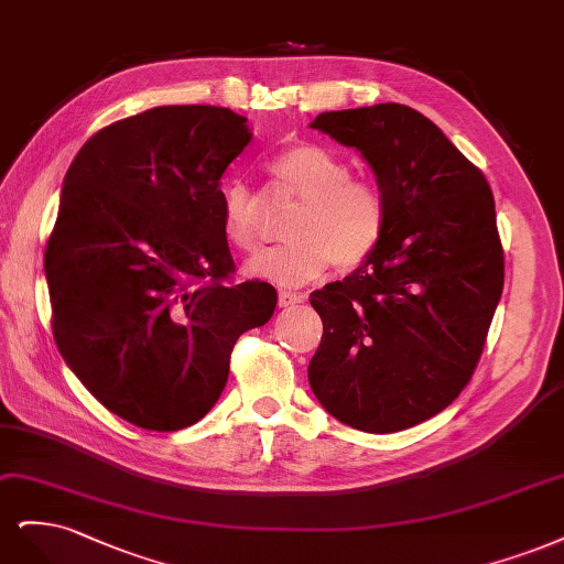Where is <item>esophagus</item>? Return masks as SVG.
<instances>
[{
    "mask_svg": "<svg viewBox=\"0 0 564 564\" xmlns=\"http://www.w3.org/2000/svg\"><path fill=\"white\" fill-rule=\"evenodd\" d=\"M306 297L302 293H290V290H279V304L281 306H295L302 304Z\"/></svg>",
    "mask_w": 564,
    "mask_h": 564,
    "instance_id": "1",
    "label": "esophagus"
}]
</instances>
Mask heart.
Listing matches in <instances>:
<instances>
[{
	"mask_svg": "<svg viewBox=\"0 0 564 564\" xmlns=\"http://www.w3.org/2000/svg\"><path fill=\"white\" fill-rule=\"evenodd\" d=\"M269 171L302 198V208L290 223L293 241L252 258L248 274L276 285H302L333 262L356 269L379 250L389 227L387 196L375 180L351 175L347 159L323 144L297 142L271 156ZM223 229L236 250L258 248V204L243 183L225 187Z\"/></svg>",
	"mask_w": 564,
	"mask_h": 564,
	"instance_id": "heart-1",
	"label": "heart"
}]
</instances>
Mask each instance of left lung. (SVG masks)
Returning a JSON list of instances; mask_svg holds the SVG:
<instances>
[{"label": "left lung", "mask_w": 564, "mask_h": 564, "mask_svg": "<svg viewBox=\"0 0 564 564\" xmlns=\"http://www.w3.org/2000/svg\"><path fill=\"white\" fill-rule=\"evenodd\" d=\"M312 129L366 156L389 227L366 264L312 293L323 337L308 384L341 424L403 431L445 410L480 360L503 290L495 196L408 105L323 112Z\"/></svg>", "instance_id": "1"}]
</instances>
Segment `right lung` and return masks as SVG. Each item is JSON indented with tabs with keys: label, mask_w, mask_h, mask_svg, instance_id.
Listing matches in <instances>:
<instances>
[{
	"label": "right lung",
	"mask_w": 564,
	"mask_h": 564,
	"mask_svg": "<svg viewBox=\"0 0 564 564\" xmlns=\"http://www.w3.org/2000/svg\"><path fill=\"white\" fill-rule=\"evenodd\" d=\"M246 117L163 105L90 135L69 163L44 252L51 328L69 370L121 420L196 424L220 398L236 339L276 290L234 281L223 175Z\"/></svg>",
	"instance_id": "1"
}]
</instances>
